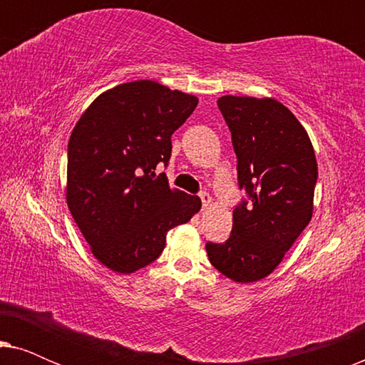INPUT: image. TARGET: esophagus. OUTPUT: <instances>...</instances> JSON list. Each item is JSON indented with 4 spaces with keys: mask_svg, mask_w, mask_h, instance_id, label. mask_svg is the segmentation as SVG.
Instances as JSON below:
<instances>
[{
    "mask_svg": "<svg viewBox=\"0 0 365 365\" xmlns=\"http://www.w3.org/2000/svg\"><path fill=\"white\" fill-rule=\"evenodd\" d=\"M199 197H201L202 207H207V206H211L212 199H211V196H209V192H206V191H202L201 194H199Z\"/></svg>",
    "mask_w": 365,
    "mask_h": 365,
    "instance_id": "34e87169",
    "label": "esophagus"
}]
</instances>
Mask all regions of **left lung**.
<instances>
[{
    "label": "left lung",
    "mask_w": 365,
    "mask_h": 365,
    "mask_svg": "<svg viewBox=\"0 0 365 365\" xmlns=\"http://www.w3.org/2000/svg\"><path fill=\"white\" fill-rule=\"evenodd\" d=\"M237 156L244 201L232 212L226 242H207L209 261L232 281L267 277L312 217L317 161L311 139L297 118L272 98L222 96Z\"/></svg>",
    "instance_id": "8db88e82"
}]
</instances>
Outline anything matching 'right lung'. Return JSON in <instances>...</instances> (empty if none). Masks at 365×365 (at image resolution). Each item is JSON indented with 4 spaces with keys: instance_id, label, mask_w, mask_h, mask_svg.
<instances>
[{
    "instance_id": "obj_1",
    "label": "right lung",
    "mask_w": 365,
    "mask_h": 365,
    "mask_svg": "<svg viewBox=\"0 0 365 365\" xmlns=\"http://www.w3.org/2000/svg\"><path fill=\"white\" fill-rule=\"evenodd\" d=\"M196 106L192 94L141 79L99 94L74 126L66 202L93 256L111 271L156 261L169 229L201 209L197 196L154 173L169 163L173 133Z\"/></svg>"
}]
</instances>
